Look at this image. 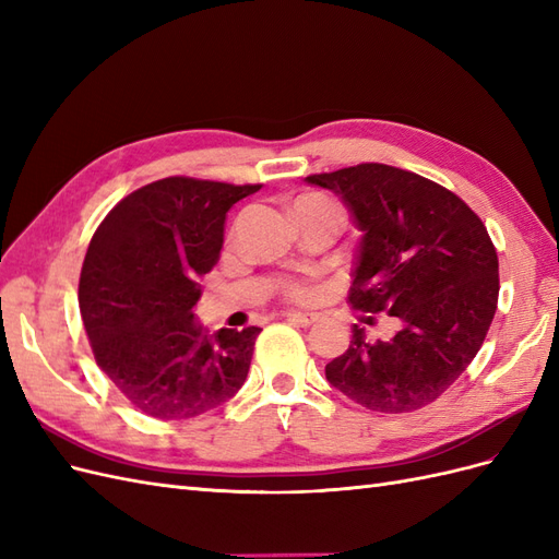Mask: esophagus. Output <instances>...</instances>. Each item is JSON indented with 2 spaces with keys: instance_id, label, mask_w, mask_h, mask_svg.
Wrapping results in <instances>:
<instances>
[{
  "instance_id": "1",
  "label": "esophagus",
  "mask_w": 559,
  "mask_h": 559,
  "mask_svg": "<svg viewBox=\"0 0 559 559\" xmlns=\"http://www.w3.org/2000/svg\"><path fill=\"white\" fill-rule=\"evenodd\" d=\"M286 319H289L292 324H298V326H312L314 321H319V314H314V312H286Z\"/></svg>"
}]
</instances>
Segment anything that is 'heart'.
<instances>
[{
  "label": "heart",
  "mask_w": 559,
  "mask_h": 559,
  "mask_svg": "<svg viewBox=\"0 0 559 559\" xmlns=\"http://www.w3.org/2000/svg\"><path fill=\"white\" fill-rule=\"evenodd\" d=\"M310 210H321V212H331L335 216H343L341 214V207H337V202L331 200L329 195L324 193H306L300 195L296 202H294V214H300V212H310ZM284 296L289 300H296V302H312L319 298L321 294V286L308 277H294V280H286L284 286H282Z\"/></svg>",
  "instance_id": "obj_1"
}]
</instances>
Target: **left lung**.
<instances>
[{
    "instance_id": "obj_1",
    "label": "left lung",
    "mask_w": 559,
    "mask_h": 559,
    "mask_svg": "<svg viewBox=\"0 0 559 559\" xmlns=\"http://www.w3.org/2000/svg\"><path fill=\"white\" fill-rule=\"evenodd\" d=\"M306 181L341 198L361 230L349 302L396 319L386 341L354 324L326 380L368 411L425 408L464 373L495 319L499 261L487 228L462 198L392 165Z\"/></svg>"
}]
</instances>
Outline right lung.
<instances>
[{
  "label": "right lung",
  "instance_id": "1",
  "mask_svg": "<svg viewBox=\"0 0 559 559\" xmlns=\"http://www.w3.org/2000/svg\"><path fill=\"white\" fill-rule=\"evenodd\" d=\"M261 186L167 177L123 198L86 251L79 308L97 366L158 419L205 415L240 392L259 326L210 335L193 314L226 214Z\"/></svg>",
  "mask_w": 559,
  "mask_h": 559
}]
</instances>
